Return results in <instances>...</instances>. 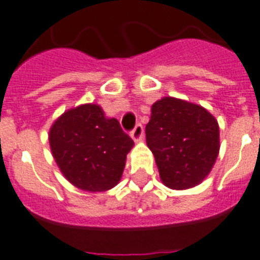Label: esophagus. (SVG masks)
I'll return each mask as SVG.
<instances>
[{"instance_id":"34e87169","label":"esophagus","mask_w":260,"mask_h":260,"mask_svg":"<svg viewBox=\"0 0 260 260\" xmlns=\"http://www.w3.org/2000/svg\"><path fill=\"white\" fill-rule=\"evenodd\" d=\"M143 136H144L143 125H141V124H137V125L134 128V131L131 132V137H132L135 141H140L143 140Z\"/></svg>"}]
</instances>
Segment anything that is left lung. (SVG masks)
Returning a JSON list of instances; mask_svg holds the SVG:
<instances>
[{
    "label": "left lung",
    "instance_id": "8db88e82",
    "mask_svg": "<svg viewBox=\"0 0 260 260\" xmlns=\"http://www.w3.org/2000/svg\"><path fill=\"white\" fill-rule=\"evenodd\" d=\"M145 136L163 184L179 191L208 176L220 148L214 116L202 105L176 97H163L152 105Z\"/></svg>",
    "mask_w": 260,
    "mask_h": 260
}]
</instances>
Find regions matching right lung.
Here are the masks:
<instances>
[{
    "label": "right lung",
    "instance_id": "1",
    "mask_svg": "<svg viewBox=\"0 0 260 260\" xmlns=\"http://www.w3.org/2000/svg\"><path fill=\"white\" fill-rule=\"evenodd\" d=\"M52 155L65 179L86 192H105L119 184L134 140L100 105L65 111L49 129Z\"/></svg>",
    "mask_w": 260,
    "mask_h": 260
}]
</instances>
